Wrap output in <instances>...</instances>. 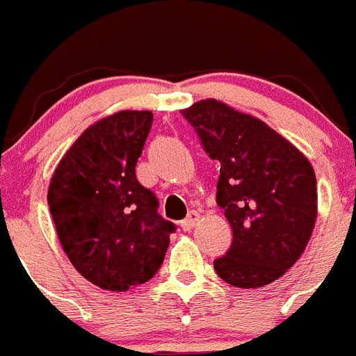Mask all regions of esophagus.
Masks as SVG:
<instances>
[{"label":"esophagus","instance_id":"34e87169","mask_svg":"<svg viewBox=\"0 0 356 356\" xmlns=\"http://www.w3.org/2000/svg\"><path fill=\"white\" fill-rule=\"evenodd\" d=\"M197 221H200V212H196V210H191V212H188V216L180 222V226L184 229H193L194 226L197 225Z\"/></svg>","mask_w":356,"mask_h":356}]
</instances>
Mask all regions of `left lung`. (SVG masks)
I'll return each mask as SVG.
<instances>
[{
    "mask_svg": "<svg viewBox=\"0 0 356 356\" xmlns=\"http://www.w3.org/2000/svg\"><path fill=\"white\" fill-rule=\"evenodd\" d=\"M212 160L217 205L234 238L213 260L221 280L257 289L284 276L307 248L317 219L314 168L298 147L264 121L217 99L181 110Z\"/></svg>",
    "mask_w": 356,
    "mask_h": 356,
    "instance_id": "1",
    "label": "left lung"
}]
</instances>
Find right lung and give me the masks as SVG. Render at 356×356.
Returning <instances> with one entry per match:
<instances>
[{"instance_id": "add662e5", "label": "right lung", "mask_w": 356, "mask_h": 356, "mask_svg": "<svg viewBox=\"0 0 356 356\" xmlns=\"http://www.w3.org/2000/svg\"><path fill=\"white\" fill-rule=\"evenodd\" d=\"M151 122L149 110H122L94 122L62 156L49 184V212L65 254L105 291L124 292L153 278L176 229L135 176Z\"/></svg>"}]
</instances>
